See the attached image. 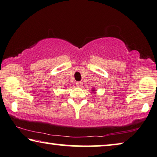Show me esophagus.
I'll use <instances>...</instances> for the list:
<instances>
[{
	"instance_id": "1",
	"label": "esophagus",
	"mask_w": 157,
	"mask_h": 157,
	"mask_svg": "<svg viewBox=\"0 0 157 157\" xmlns=\"http://www.w3.org/2000/svg\"><path fill=\"white\" fill-rule=\"evenodd\" d=\"M76 84H77V86H82V82H77Z\"/></svg>"
}]
</instances>
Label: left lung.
<instances>
[{"instance_id": "left-lung-1", "label": "left lung", "mask_w": 157, "mask_h": 157, "mask_svg": "<svg viewBox=\"0 0 157 157\" xmlns=\"http://www.w3.org/2000/svg\"><path fill=\"white\" fill-rule=\"evenodd\" d=\"M92 91H95V90H94H94H92Z\"/></svg>"}]
</instances>
